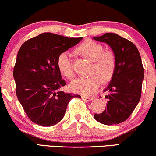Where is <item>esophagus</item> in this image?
Masks as SVG:
<instances>
[{"label": "esophagus", "instance_id": "34e87169", "mask_svg": "<svg viewBox=\"0 0 156 156\" xmlns=\"http://www.w3.org/2000/svg\"><path fill=\"white\" fill-rule=\"evenodd\" d=\"M81 98L86 101H91L94 99L92 97H86V96H82Z\"/></svg>", "mask_w": 156, "mask_h": 156}]
</instances>
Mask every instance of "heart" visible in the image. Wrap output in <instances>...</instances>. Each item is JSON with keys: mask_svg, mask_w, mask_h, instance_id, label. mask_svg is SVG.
Here are the masks:
<instances>
[{"mask_svg": "<svg viewBox=\"0 0 156 156\" xmlns=\"http://www.w3.org/2000/svg\"><path fill=\"white\" fill-rule=\"evenodd\" d=\"M80 53L94 62L89 76L80 77L70 84L73 92L89 95L98 91L102 81L108 82L112 80L117 67L115 55L112 52H105L102 44L89 40L86 41L78 47ZM58 69L67 78H73L75 76L73 66L72 55L68 52H62L57 58Z\"/></svg>", "mask_w": 156, "mask_h": 156, "instance_id": "obj_1", "label": "heart"}]
</instances>
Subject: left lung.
<instances>
[{"label":"left lung","mask_w":156,"mask_h":156,"mask_svg":"<svg viewBox=\"0 0 156 156\" xmlns=\"http://www.w3.org/2000/svg\"><path fill=\"white\" fill-rule=\"evenodd\" d=\"M112 48L117 60L115 73L104 92L108 100L106 108L94 119L106 125L126 120L140 101L144 68L137 48L133 42L117 34L106 33L93 38Z\"/></svg>","instance_id":"left-lung-1"}]
</instances>
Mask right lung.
Masks as SVG:
<instances>
[{
  "label": "right lung",
  "mask_w": 156,
  "mask_h": 156,
  "mask_svg": "<svg viewBox=\"0 0 156 156\" xmlns=\"http://www.w3.org/2000/svg\"><path fill=\"white\" fill-rule=\"evenodd\" d=\"M82 39L42 33L28 39L17 53L13 76L16 94L33 122L48 127L62 120L73 95L58 91L66 85L57 65L60 53Z\"/></svg>",
  "instance_id": "add662e5"
}]
</instances>
